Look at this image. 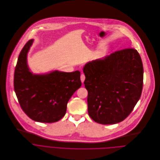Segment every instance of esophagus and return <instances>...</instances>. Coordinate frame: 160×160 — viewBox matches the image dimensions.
<instances>
[{
	"mask_svg": "<svg viewBox=\"0 0 160 160\" xmlns=\"http://www.w3.org/2000/svg\"><path fill=\"white\" fill-rule=\"evenodd\" d=\"M80 79H81V82L82 83H83L84 81H85V76L84 74H82L81 76H80Z\"/></svg>",
	"mask_w": 160,
	"mask_h": 160,
	"instance_id": "esophagus-1",
	"label": "esophagus"
}]
</instances>
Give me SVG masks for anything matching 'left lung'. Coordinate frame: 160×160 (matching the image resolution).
<instances>
[{
	"mask_svg": "<svg viewBox=\"0 0 160 160\" xmlns=\"http://www.w3.org/2000/svg\"><path fill=\"white\" fill-rule=\"evenodd\" d=\"M89 116L101 124L124 121L140 98L143 85L141 57L134 48L117 51L83 67Z\"/></svg>",
	"mask_w": 160,
	"mask_h": 160,
	"instance_id": "obj_1",
	"label": "left lung"
}]
</instances>
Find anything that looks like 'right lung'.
Segmentation results:
<instances>
[{"instance_id":"right-lung-1","label":"right lung","mask_w":160,"mask_h":160,"mask_svg":"<svg viewBox=\"0 0 160 160\" xmlns=\"http://www.w3.org/2000/svg\"><path fill=\"white\" fill-rule=\"evenodd\" d=\"M33 39L23 47L14 72V91L22 111L34 121L52 123L66 114L69 99L81 85L80 72L58 70L36 75L27 63L28 52Z\"/></svg>"}]
</instances>
